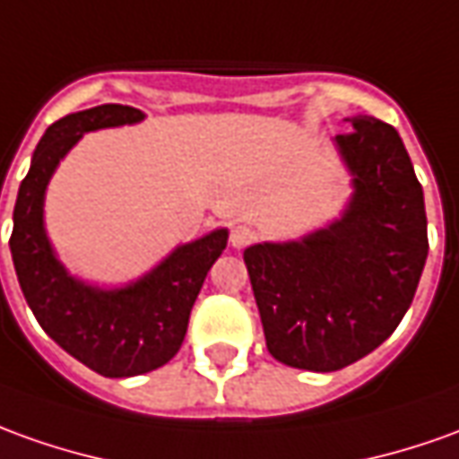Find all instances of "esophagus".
I'll return each mask as SVG.
<instances>
[{
	"label": "esophagus",
	"mask_w": 459,
	"mask_h": 459,
	"mask_svg": "<svg viewBox=\"0 0 459 459\" xmlns=\"http://www.w3.org/2000/svg\"><path fill=\"white\" fill-rule=\"evenodd\" d=\"M255 239H257V232H255L252 227H247V224H239V227H235V230H232V235H230V242H232V247L237 249L249 247Z\"/></svg>",
	"instance_id": "esophagus-1"
}]
</instances>
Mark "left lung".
<instances>
[{
    "mask_svg": "<svg viewBox=\"0 0 459 459\" xmlns=\"http://www.w3.org/2000/svg\"><path fill=\"white\" fill-rule=\"evenodd\" d=\"M337 147L355 175L340 222L302 242L245 249L270 355L334 372L380 347L412 305L428 260L422 187L397 129L355 117Z\"/></svg>",
    "mask_w": 459,
    "mask_h": 459,
    "instance_id": "1",
    "label": "left lung"
}]
</instances>
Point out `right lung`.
I'll return each mask as SVG.
<instances>
[{"label": "right lung", "instance_id": "add662e5", "mask_svg": "<svg viewBox=\"0 0 459 459\" xmlns=\"http://www.w3.org/2000/svg\"><path fill=\"white\" fill-rule=\"evenodd\" d=\"M142 117L134 107L102 104L56 119L44 132L30 175L19 185L9 237L19 287L42 330L104 377L144 375L179 352L202 282L227 247V232L217 230L175 249L144 280L115 292L72 280L56 262L42 227L44 189L55 167L84 132L132 125Z\"/></svg>", "mask_w": 459, "mask_h": 459}]
</instances>
